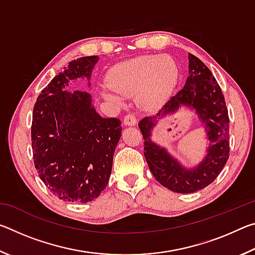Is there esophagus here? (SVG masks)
<instances>
[{"instance_id": "34e87169", "label": "esophagus", "mask_w": 255, "mask_h": 255, "mask_svg": "<svg viewBox=\"0 0 255 255\" xmlns=\"http://www.w3.org/2000/svg\"><path fill=\"white\" fill-rule=\"evenodd\" d=\"M124 124L127 126H135L137 124V119L133 114H128L126 117L124 118Z\"/></svg>"}]
</instances>
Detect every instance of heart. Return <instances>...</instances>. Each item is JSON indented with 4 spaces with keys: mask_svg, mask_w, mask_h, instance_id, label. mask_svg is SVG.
<instances>
[{
    "mask_svg": "<svg viewBox=\"0 0 255 255\" xmlns=\"http://www.w3.org/2000/svg\"><path fill=\"white\" fill-rule=\"evenodd\" d=\"M178 70L173 60L165 56H140L123 63L111 72L110 86L123 96H137L139 106L155 109L173 89ZM109 101H119L114 92H103Z\"/></svg>",
    "mask_w": 255,
    "mask_h": 255,
    "instance_id": "obj_1",
    "label": "heart"
}]
</instances>
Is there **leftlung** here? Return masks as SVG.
<instances>
[{"label":"left lung","instance_id":"obj_1","mask_svg":"<svg viewBox=\"0 0 255 255\" xmlns=\"http://www.w3.org/2000/svg\"><path fill=\"white\" fill-rule=\"evenodd\" d=\"M188 58L189 75L183 88L172 96L156 115L147 116L138 124L144 137V155L150 172L163 187L178 193H191L208 187L230 157V118L221 86L199 58L192 54H189ZM182 105L196 110L210 140L206 157L193 169H185L150 138L158 119Z\"/></svg>","mask_w":255,"mask_h":255}]
</instances>
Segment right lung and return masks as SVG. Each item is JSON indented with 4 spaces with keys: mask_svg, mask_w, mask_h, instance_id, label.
Segmentation results:
<instances>
[{
    "mask_svg": "<svg viewBox=\"0 0 255 255\" xmlns=\"http://www.w3.org/2000/svg\"><path fill=\"white\" fill-rule=\"evenodd\" d=\"M98 56L72 60L42 90L33 107L31 141L39 178L66 202L92 201L105 190L112 170L122 122L102 118L91 94L67 91L71 81L88 79ZM90 85V83H89Z\"/></svg>",
    "mask_w": 255,
    "mask_h": 255,
    "instance_id": "1",
    "label": "right lung"
}]
</instances>
